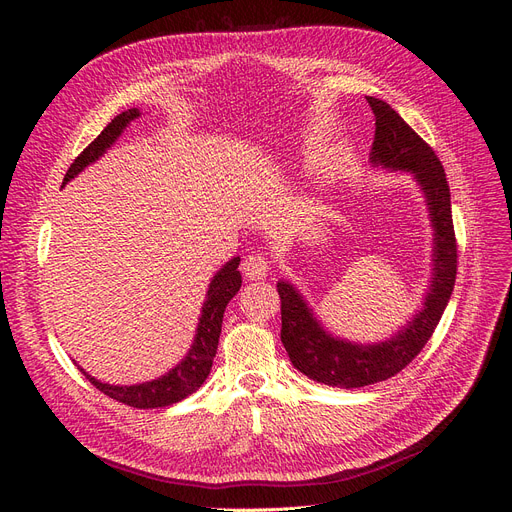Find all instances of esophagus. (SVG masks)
I'll use <instances>...</instances> for the list:
<instances>
[{"label": "esophagus", "mask_w": 512, "mask_h": 512, "mask_svg": "<svg viewBox=\"0 0 512 512\" xmlns=\"http://www.w3.org/2000/svg\"><path fill=\"white\" fill-rule=\"evenodd\" d=\"M243 273L247 280H262L269 273V262L262 254H252L243 260Z\"/></svg>", "instance_id": "34e87169"}]
</instances>
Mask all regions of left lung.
Wrapping results in <instances>:
<instances>
[{
    "mask_svg": "<svg viewBox=\"0 0 512 512\" xmlns=\"http://www.w3.org/2000/svg\"><path fill=\"white\" fill-rule=\"evenodd\" d=\"M376 117L369 162L393 173H410L425 196L433 228L431 280L418 312L391 337L374 344L350 342L324 329L301 290L288 280L277 282L282 299V344L292 365L316 382L337 389L389 380L423 350L453 294L457 243L451 213V190L433 149L384 100L367 96Z\"/></svg>",
    "mask_w": 512,
    "mask_h": 512,
    "instance_id": "obj_1",
    "label": "left lung"
}]
</instances>
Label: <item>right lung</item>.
Returning a JSON list of instances; mask_svg holds the SVG:
<instances>
[{"label":"right lung","mask_w":512,"mask_h":512,"mask_svg":"<svg viewBox=\"0 0 512 512\" xmlns=\"http://www.w3.org/2000/svg\"><path fill=\"white\" fill-rule=\"evenodd\" d=\"M138 117H141V111H138V108H128L126 113L117 115L111 123H108L96 141L91 143L81 153V156L72 162V166L68 168V173L64 177V183L72 181L76 175L83 173L89 164L100 160L104 153L115 145V141L123 134V130H126L130 123ZM239 262H241L239 256L230 258L226 265H222V269L211 277L207 294H205V303H203V309H200V316H198L194 342H192L188 354H185L173 369H168L164 376H160L156 380H149V382L130 384V386L128 384H108L94 376H89L81 365H76V367H79L81 374L104 395L121 401V404L132 406V408H141V410L173 406V404H177V401L196 393L200 389V384L207 380L211 365H213V356H215V352H218L226 305L241 288V273L237 269Z\"/></svg>","instance_id":"right-lung-1"}]
</instances>
